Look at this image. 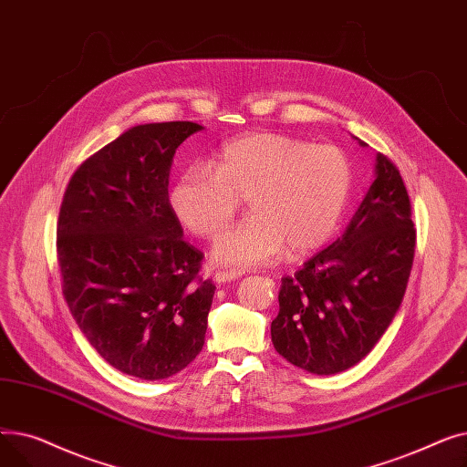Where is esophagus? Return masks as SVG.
<instances>
[{
    "label": "esophagus",
    "instance_id": "esophagus-1",
    "mask_svg": "<svg viewBox=\"0 0 467 467\" xmlns=\"http://www.w3.org/2000/svg\"><path fill=\"white\" fill-rule=\"evenodd\" d=\"M240 276H242V271H217L213 275V280L217 284H227V282H233V280L240 278Z\"/></svg>",
    "mask_w": 467,
    "mask_h": 467
}]
</instances>
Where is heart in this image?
Here are the masks:
<instances>
[{
    "label": "heart",
    "instance_id": "b5f03b06",
    "mask_svg": "<svg viewBox=\"0 0 467 467\" xmlns=\"http://www.w3.org/2000/svg\"><path fill=\"white\" fill-rule=\"evenodd\" d=\"M354 171L335 145L252 132L221 145L213 166L185 168L170 189V206L196 236L213 238L250 201L252 217L221 236L213 261L250 266L310 254L335 234L350 201Z\"/></svg>",
    "mask_w": 467,
    "mask_h": 467
}]
</instances>
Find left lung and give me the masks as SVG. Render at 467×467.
Listing matches in <instances>:
<instances>
[{
	"instance_id": "left-lung-1",
	"label": "left lung",
	"mask_w": 467,
	"mask_h": 467,
	"mask_svg": "<svg viewBox=\"0 0 467 467\" xmlns=\"http://www.w3.org/2000/svg\"><path fill=\"white\" fill-rule=\"evenodd\" d=\"M414 242L400 170L377 153L375 180L345 233L282 278L280 312L271 324L276 352L314 375H335L359 363L401 306Z\"/></svg>"
}]
</instances>
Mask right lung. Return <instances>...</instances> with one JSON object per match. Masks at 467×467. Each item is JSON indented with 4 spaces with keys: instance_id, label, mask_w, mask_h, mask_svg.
<instances>
[{
    "instance_id": "right-lung-1",
    "label": "right lung",
    "mask_w": 467,
    "mask_h": 467,
    "mask_svg": "<svg viewBox=\"0 0 467 467\" xmlns=\"http://www.w3.org/2000/svg\"><path fill=\"white\" fill-rule=\"evenodd\" d=\"M191 120L122 132L71 176L60 206L62 293L87 340L117 371L141 380L180 373L201 354L215 285L185 242L168 199Z\"/></svg>"
}]
</instances>
